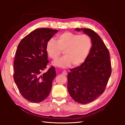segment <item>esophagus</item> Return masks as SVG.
Segmentation results:
<instances>
[{
  "label": "esophagus",
  "instance_id": "34e87169",
  "mask_svg": "<svg viewBox=\"0 0 125 125\" xmlns=\"http://www.w3.org/2000/svg\"><path fill=\"white\" fill-rule=\"evenodd\" d=\"M62 74L63 75H67V72L66 70H63L62 73Z\"/></svg>",
  "mask_w": 125,
  "mask_h": 125
}]
</instances>
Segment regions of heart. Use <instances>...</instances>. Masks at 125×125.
Segmentation results:
<instances>
[{"mask_svg":"<svg viewBox=\"0 0 125 125\" xmlns=\"http://www.w3.org/2000/svg\"><path fill=\"white\" fill-rule=\"evenodd\" d=\"M56 39L47 41L46 51L48 56L53 60L57 59L63 51L65 56L53 62L55 66L59 67L67 68L71 64L75 67L80 66L88 58L92 47L91 39L86 34L65 32Z\"/></svg>","mask_w":125,"mask_h":125,"instance_id":"b5f03b06","label":"heart"}]
</instances>
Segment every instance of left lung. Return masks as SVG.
<instances>
[{
  "label": "left lung",
  "mask_w": 125,
  "mask_h": 125,
  "mask_svg": "<svg viewBox=\"0 0 125 125\" xmlns=\"http://www.w3.org/2000/svg\"><path fill=\"white\" fill-rule=\"evenodd\" d=\"M87 34L92 47L85 61L70 70L67 88L71 97L79 103L87 104L96 99L105 90L112 73L109 52L100 36L90 29H75Z\"/></svg>",
  "instance_id": "8db88e82"
}]
</instances>
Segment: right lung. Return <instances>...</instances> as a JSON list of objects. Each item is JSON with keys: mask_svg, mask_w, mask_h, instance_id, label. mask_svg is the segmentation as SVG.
<instances>
[{"mask_svg": "<svg viewBox=\"0 0 125 125\" xmlns=\"http://www.w3.org/2000/svg\"><path fill=\"white\" fill-rule=\"evenodd\" d=\"M58 30L50 28L35 30L25 36L19 44L15 56L13 79L25 99L40 103L50 94L56 73L52 66L46 73L42 71L48 63L46 51L47 41Z\"/></svg>", "mask_w": 125, "mask_h": 125, "instance_id": "obj_1", "label": "right lung"}]
</instances>
